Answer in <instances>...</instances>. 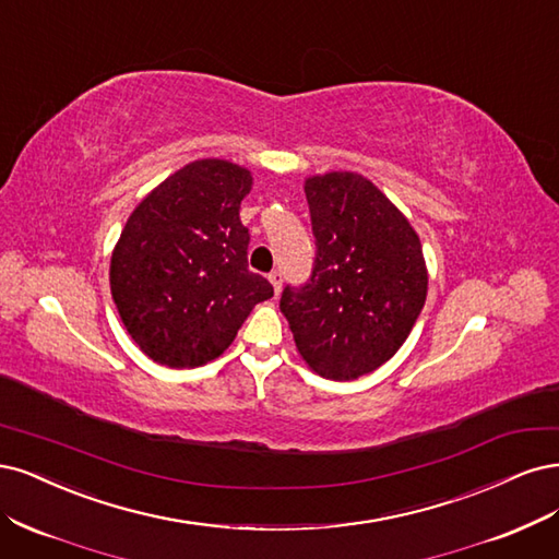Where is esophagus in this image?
Instances as JSON below:
<instances>
[{"mask_svg": "<svg viewBox=\"0 0 559 559\" xmlns=\"http://www.w3.org/2000/svg\"><path fill=\"white\" fill-rule=\"evenodd\" d=\"M269 283L274 285V293L278 295V293H281V285H283V276H281V272H272V274H269Z\"/></svg>", "mask_w": 559, "mask_h": 559, "instance_id": "esophagus-1", "label": "esophagus"}]
</instances>
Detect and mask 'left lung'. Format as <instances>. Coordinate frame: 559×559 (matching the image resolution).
<instances>
[{
  "label": "left lung",
  "mask_w": 559,
  "mask_h": 559,
  "mask_svg": "<svg viewBox=\"0 0 559 559\" xmlns=\"http://www.w3.org/2000/svg\"><path fill=\"white\" fill-rule=\"evenodd\" d=\"M316 260L281 311L304 362L332 381L376 371L402 348L425 306L427 266L416 229L365 176L306 178Z\"/></svg>",
  "instance_id": "obj_1"
}]
</instances>
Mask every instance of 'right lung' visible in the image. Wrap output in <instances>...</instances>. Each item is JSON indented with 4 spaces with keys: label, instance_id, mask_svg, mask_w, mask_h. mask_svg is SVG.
<instances>
[{
    "label": "right lung",
    "instance_id": "right-lung-1",
    "mask_svg": "<svg viewBox=\"0 0 559 559\" xmlns=\"http://www.w3.org/2000/svg\"><path fill=\"white\" fill-rule=\"evenodd\" d=\"M253 176L197 159L165 178L128 218L111 255V295L124 330L153 362L202 367L223 355L274 287L248 272L241 200Z\"/></svg>",
    "mask_w": 559,
    "mask_h": 559
}]
</instances>
